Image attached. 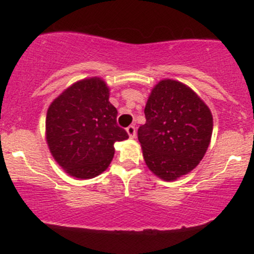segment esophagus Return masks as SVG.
I'll return each mask as SVG.
<instances>
[{
    "mask_svg": "<svg viewBox=\"0 0 254 254\" xmlns=\"http://www.w3.org/2000/svg\"><path fill=\"white\" fill-rule=\"evenodd\" d=\"M127 135H129L130 139H134L135 135H136V129H135L134 125H130V127H127Z\"/></svg>",
    "mask_w": 254,
    "mask_h": 254,
    "instance_id": "34e87169",
    "label": "esophagus"
}]
</instances>
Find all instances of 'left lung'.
<instances>
[{
    "instance_id": "8db88e82",
    "label": "left lung",
    "mask_w": 254,
    "mask_h": 254,
    "mask_svg": "<svg viewBox=\"0 0 254 254\" xmlns=\"http://www.w3.org/2000/svg\"><path fill=\"white\" fill-rule=\"evenodd\" d=\"M146 123L137 130L148 170L163 181H176L199 165L209 147L212 114L187 84L166 78L151 91Z\"/></svg>"
}]
</instances>
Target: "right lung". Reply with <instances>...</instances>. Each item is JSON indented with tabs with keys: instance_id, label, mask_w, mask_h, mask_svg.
I'll return each mask as SVG.
<instances>
[{
	"instance_id": "add662e5",
	"label": "right lung",
	"mask_w": 254,
	"mask_h": 254,
	"mask_svg": "<svg viewBox=\"0 0 254 254\" xmlns=\"http://www.w3.org/2000/svg\"><path fill=\"white\" fill-rule=\"evenodd\" d=\"M109 87L101 77L81 79L51 102L45 137L51 155L67 175L94 178L108 168L114 143L129 137L117 124Z\"/></svg>"
}]
</instances>
